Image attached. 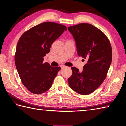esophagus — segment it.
I'll use <instances>...</instances> for the list:
<instances>
[{"label":"esophagus","instance_id":"1","mask_svg":"<svg viewBox=\"0 0 126 126\" xmlns=\"http://www.w3.org/2000/svg\"><path fill=\"white\" fill-rule=\"evenodd\" d=\"M65 67H66L65 66H64V65H62V66H60V68H61V69H63V68H64Z\"/></svg>","mask_w":126,"mask_h":126}]
</instances>
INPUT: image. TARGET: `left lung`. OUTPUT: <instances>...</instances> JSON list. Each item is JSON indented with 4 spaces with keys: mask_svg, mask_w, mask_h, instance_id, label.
I'll use <instances>...</instances> for the list:
<instances>
[{
    "mask_svg": "<svg viewBox=\"0 0 126 126\" xmlns=\"http://www.w3.org/2000/svg\"><path fill=\"white\" fill-rule=\"evenodd\" d=\"M68 29L73 36L77 55L87 63L82 72L72 67L68 79L71 88L79 94L92 93L105 79L112 61V48L107 37L100 29L89 24L70 26Z\"/></svg>",
    "mask_w": 126,
    "mask_h": 126,
    "instance_id": "obj_1",
    "label": "left lung"
}]
</instances>
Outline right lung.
Here are the masks:
<instances>
[{
	"mask_svg": "<svg viewBox=\"0 0 126 126\" xmlns=\"http://www.w3.org/2000/svg\"><path fill=\"white\" fill-rule=\"evenodd\" d=\"M66 30L64 25L45 22L26 31L19 40L15 65L22 83L30 92L40 94L50 88L60 68L44 63V57Z\"/></svg>",
	"mask_w": 126,
	"mask_h": 126,
	"instance_id": "add662e5",
	"label": "right lung"
}]
</instances>
